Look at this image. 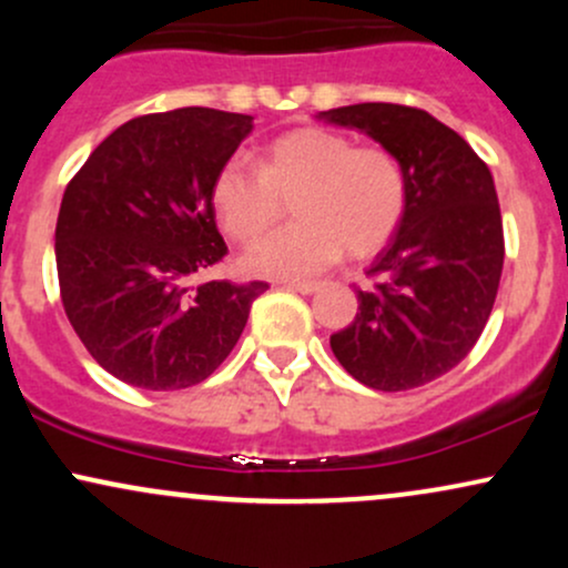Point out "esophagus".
I'll list each match as a JSON object with an SVG mask.
<instances>
[{"instance_id":"1","label":"esophagus","mask_w":568,"mask_h":568,"mask_svg":"<svg viewBox=\"0 0 568 568\" xmlns=\"http://www.w3.org/2000/svg\"><path fill=\"white\" fill-rule=\"evenodd\" d=\"M285 288L288 291H296V293H304V296H310V293H315L321 285L317 283H310V280H285Z\"/></svg>"}]
</instances>
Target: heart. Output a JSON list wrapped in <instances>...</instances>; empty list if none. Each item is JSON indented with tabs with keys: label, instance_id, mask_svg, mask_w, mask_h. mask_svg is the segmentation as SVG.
Instances as JSON below:
<instances>
[{
	"label": "heart",
	"instance_id": "b5f03b06",
	"mask_svg": "<svg viewBox=\"0 0 568 568\" xmlns=\"http://www.w3.org/2000/svg\"><path fill=\"white\" fill-rule=\"evenodd\" d=\"M291 202L296 224L262 240L245 264L275 277H310L342 256H374L408 207V175L395 152L357 146L328 128H298L264 146L258 168L234 158L213 181V207L237 243H256Z\"/></svg>",
	"mask_w": 568,
	"mask_h": 568
}]
</instances>
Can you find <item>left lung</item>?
Segmentation results:
<instances>
[{
  "mask_svg": "<svg viewBox=\"0 0 568 568\" xmlns=\"http://www.w3.org/2000/svg\"><path fill=\"white\" fill-rule=\"evenodd\" d=\"M323 120L366 133L397 154L408 207L395 237L357 288V315L331 336L349 376L400 393L459 366L497 298L505 234L491 171L433 114L400 103H355Z\"/></svg>",
  "mask_w": 568,
  "mask_h": 568,
  "instance_id": "8db88e82",
  "label": "left lung"
}]
</instances>
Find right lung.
I'll return each instance as SVG.
<instances>
[{
	"instance_id": "1",
	"label": "right lung",
	"mask_w": 568,
	"mask_h": 568,
	"mask_svg": "<svg viewBox=\"0 0 568 568\" xmlns=\"http://www.w3.org/2000/svg\"><path fill=\"white\" fill-rule=\"evenodd\" d=\"M253 116L186 106L125 122L63 192L61 302L93 361L141 389H184L226 361L270 285L189 277L226 256L213 181Z\"/></svg>"
}]
</instances>
